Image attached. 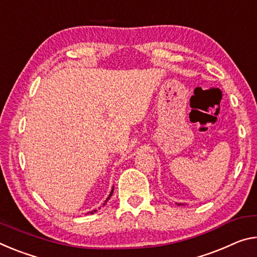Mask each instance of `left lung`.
Listing matches in <instances>:
<instances>
[{
    "mask_svg": "<svg viewBox=\"0 0 257 257\" xmlns=\"http://www.w3.org/2000/svg\"><path fill=\"white\" fill-rule=\"evenodd\" d=\"M178 205H181V203H178Z\"/></svg>",
    "mask_w": 257,
    "mask_h": 257,
    "instance_id": "obj_1",
    "label": "left lung"
}]
</instances>
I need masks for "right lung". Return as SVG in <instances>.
<instances>
[{
  "mask_svg": "<svg viewBox=\"0 0 257 257\" xmlns=\"http://www.w3.org/2000/svg\"><path fill=\"white\" fill-rule=\"evenodd\" d=\"M112 193H113V190L111 191V193H109V195H108V197H107V199H106V200H105V203H106L108 200H109V198H111L112 197ZM105 203H104V205H105ZM96 211L97 210H91V211H89V213L88 214H93V213H96Z\"/></svg>",
  "mask_w": 257,
  "mask_h": 257,
  "instance_id": "right-lung-1",
  "label": "right lung"
}]
</instances>
